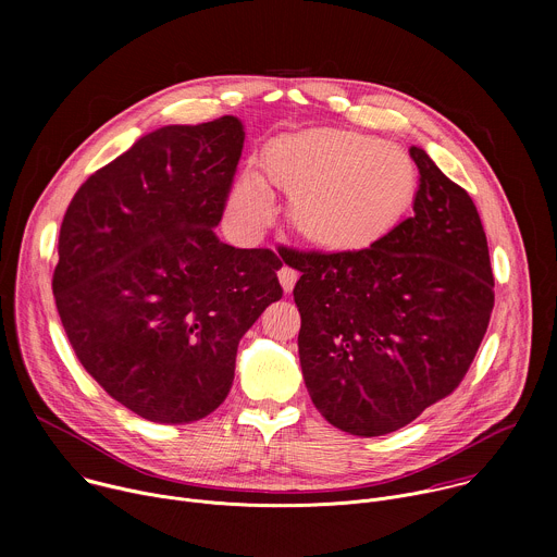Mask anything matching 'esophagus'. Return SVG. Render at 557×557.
Instances as JSON below:
<instances>
[{
  "label": "esophagus",
  "instance_id": "34e87169",
  "mask_svg": "<svg viewBox=\"0 0 557 557\" xmlns=\"http://www.w3.org/2000/svg\"><path fill=\"white\" fill-rule=\"evenodd\" d=\"M277 277H280V284H282L284 293H290V290L295 288V282H297V271H293V269H288V267H282L280 273H277Z\"/></svg>",
  "mask_w": 557,
  "mask_h": 557
}]
</instances>
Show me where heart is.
Instances as JSON below:
<instances>
[{"instance_id": "1", "label": "heart", "mask_w": 557, "mask_h": 557, "mask_svg": "<svg viewBox=\"0 0 557 557\" xmlns=\"http://www.w3.org/2000/svg\"><path fill=\"white\" fill-rule=\"evenodd\" d=\"M262 176L235 178L226 213L243 233L273 215L269 187L288 194V224L301 243L326 253L366 251L399 226L419 191L412 156L376 136L337 127L284 134L262 149Z\"/></svg>"}]
</instances>
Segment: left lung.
Wrapping results in <instances>:
<instances>
[{"mask_svg": "<svg viewBox=\"0 0 557 557\" xmlns=\"http://www.w3.org/2000/svg\"><path fill=\"white\" fill-rule=\"evenodd\" d=\"M414 215L352 253H295L306 389L355 436L412 423L462 381L487 333L494 273L469 194L421 147Z\"/></svg>", "mask_w": 557, "mask_h": 557, "instance_id": "left-lung-1", "label": "left lung"}]
</instances>
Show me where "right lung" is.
<instances>
[{
  "instance_id": "1",
  "label": "right lung",
  "mask_w": 557,
  "mask_h": 557,
  "mask_svg": "<svg viewBox=\"0 0 557 557\" xmlns=\"http://www.w3.org/2000/svg\"><path fill=\"white\" fill-rule=\"evenodd\" d=\"M245 147L222 116L140 136L74 194L52 293L82 366L134 414L191 423L233 383L237 344L282 297V260L213 228Z\"/></svg>"
}]
</instances>
